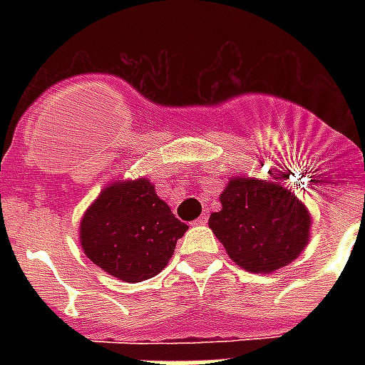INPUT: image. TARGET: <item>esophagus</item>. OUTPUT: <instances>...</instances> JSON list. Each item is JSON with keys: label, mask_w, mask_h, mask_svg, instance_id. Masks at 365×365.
Listing matches in <instances>:
<instances>
[{"label": "esophagus", "mask_w": 365, "mask_h": 365, "mask_svg": "<svg viewBox=\"0 0 365 365\" xmlns=\"http://www.w3.org/2000/svg\"><path fill=\"white\" fill-rule=\"evenodd\" d=\"M206 223H208V216H200L199 220H195V225H206Z\"/></svg>", "instance_id": "1"}]
</instances>
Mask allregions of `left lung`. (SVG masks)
Returning a JSON list of instances; mask_svg holds the SVG:
<instances>
[{"label": "left lung", "instance_id": "obj_1", "mask_svg": "<svg viewBox=\"0 0 365 365\" xmlns=\"http://www.w3.org/2000/svg\"><path fill=\"white\" fill-rule=\"evenodd\" d=\"M222 210L208 225L235 265L269 274L299 257L312 217L292 189L274 180L233 176L220 195Z\"/></svg>", "mask_w": 365, "mask_h": 365}]
</instances>
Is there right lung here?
Here are the masks:
<instances>
[{"label":"right lung","mask_w":365,"mask_h":365,"mask_svg":"<svg viewBox=\"0 0 365 365\" xmlns=\"http://www.w3.org/2000/svg\"><path fill=\"white\" fill-rule=\"evenodd\" d=\"M182 223L155 193L148 178H126L106 185L81 217L79 242L88 259L123 282L159 274L174 255Z\"/></svg>","instance_id":"obj_1"}]
</instances>
